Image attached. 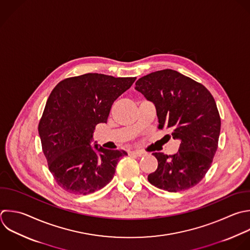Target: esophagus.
Listing matches in <instances>:
<instances>
[{"mask_svg":"<svg viewBox=\"0 0 250 250\" xmlns=\"http://www.w3.org/2000/svg\"><path fill=\"white\" fill-rule=\"evenodd\" d=\"M130 154H133V155H137V156H144L146 155V153L145 151H142V150H132L130 151Z\"/></svg>","mask_w":250,"mask_h":250,"instance_id":"esophagus-1","label":"esophagus"}]
</instances>
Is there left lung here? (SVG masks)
Here are the masks:
<instances>
[{
  "instance_id": "left-lung-1",
  "label": "left lung",
  "mask_w": 250,
  "mask_h": 250,
  "mask_svg": "<svg viewBox=\"0 0 250 250\" xmlns=\"http://www.w3.org/2000/svg\"><path fill=\"white\" fill-rule=\"evenodd\" d=\"M135 89L153 103L158 129L180 140L176 154L153 152L157 169L147 176L154 187L170 192L188 189L205 176L218 147L221 119L210 92L178 71L164 69L136 82Z\"/></svg>"
}]
</instances>
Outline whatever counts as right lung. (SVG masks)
I'll list each match as a JSON object with an SVG mask.
<instances>
[{"mask_svg": "<svg viewBox=\"0 0 250 250\" xmlns=\"http://www.w3.org/2000/svg\"><path fill=\"white\" fill-rule=\"evenodd\" d=\"M135 80L87 73L64 79L52 91L38 131L49 170L66 191L89 194L112 180L127 152L92 146L91 142L96 126L107 122L113 102Z\"/></svg>", "mask_w": 250, "mask_h": 250, "instance_id": "right-lung-1", "label": "right lung"}]
</instances>
